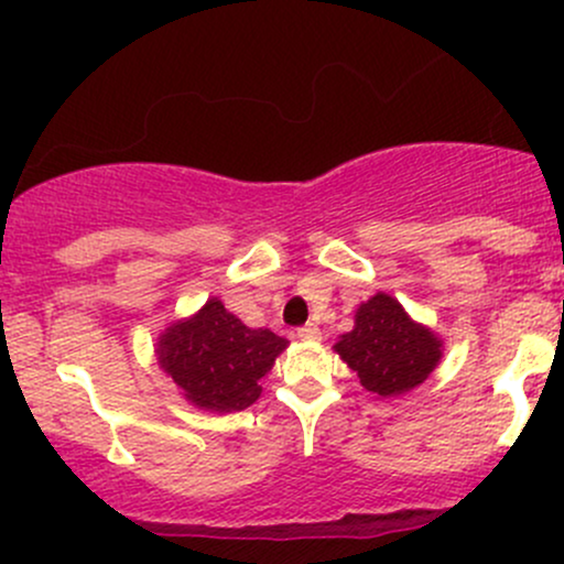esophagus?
Instances as JSON below:
<instances>
[{
    "label": "esophagus",
    "mask_w": 564,
    "mask_h": 564,
    "mask_svg": "<svg viewBox=\"0 0 564 564\" xmlns=\"http://www.w3.org/2000/svg\"><path fill=\"white\" fill-rule=\"evenodd\" d=\"M296 336H300L302 341H318L321 339V328L315 326V323H307V326L296 328Z\"/></svg>",
    "instance_id": "1"
}]
</instances>
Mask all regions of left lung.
I'll return each instance as SVG.
<instances>
[{
  "label": "left lung",
  "mask_w": 564,
  "mask_h": 564,
  "mask_svg": "<svg viewBox=\"0 0 564 564\" xmlns=\"http://www.w3.org/2000/svg\"><path fill=\"white\" fill-rule=\"evenodd\" d=\"M334 352L379 398L416 390L443 360V339L416 323L394 296L377 291L355 310L352 332L341 334Z\"/></svg>",
  "instance_id": "left-lung-1"
}]
</instances>
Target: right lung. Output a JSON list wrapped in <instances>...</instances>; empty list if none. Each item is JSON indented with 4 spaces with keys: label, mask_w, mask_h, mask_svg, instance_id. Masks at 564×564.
<instances>
[{
    "label": "right lung",
    "mask_w": 564,
    "mask_h": 564,
    "mask_svg": "<svg viewBox=\"0 0 564 564\" xmlns=\"http://www.w3.org/2000/svg\"><path fill=\"white\" fill-rule=\"evenodd\" d=\"M289 347L270 328H249L212 296L191 318L172 321L156 339L159 368L191 405L236 413L262 394L275 358Z\"/></svg>",
    "instance_id": "add662e5"
}]
</instances>
